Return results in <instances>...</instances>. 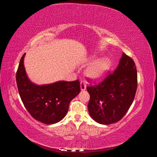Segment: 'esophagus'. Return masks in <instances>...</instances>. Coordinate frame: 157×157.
Segmentation results:
<instances>
[{
    "label": "esophagus",
    "instance_id": "34e87169",
    "mask_svg": "<svg viewBox=\"0 0 157 157\" xmlns=\"http://www.w3.org/2000/svg\"><path fill=\"white\" fill-rule=\"evenodd\" d=\"M86 84H85L84 81H81L80 82V90H82V91H84V90H86Z\"/></svg>",
    "mask_w": 157,
    "mask_h": 157
}]
</instances>
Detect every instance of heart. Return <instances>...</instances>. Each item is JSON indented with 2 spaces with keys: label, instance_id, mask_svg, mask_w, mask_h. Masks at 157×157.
Listing matches in <instances>:
<instances>
[{
  "label": "heart",
  "instance_id": "obj_1",
  "mask_svg": "<svg viewBox=\"0 0 157 157\" xmlns=\"http://www.w3.org/2000/svg\"><path fill=\"white\" fill-rule=\"evenodd\" d=\"M96 57L92 56L90 58V61H93ZM111 61L108 58H104L99 59L92 62L85 70L86 77L93 80H98L103 78L108 73L111 67Z\"/></svg>",
  "mask_w": 157,
  "mask_h": 157
}]
</instances>
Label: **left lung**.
<instances>
[{
	"label": "left lung",
	"mask_w": 157,
	"mask_h": 157,
	"mask_svg": "<svg viewBox=\"0 0 157 157\" xmlns=\"http://www.w3.org/2000/svg\"><path fill=\"white\" fill-rule=\"evenodd\" d=\"M137 86L134 61L122 53L118 67L98 85L88 86V112L99 124L108 125L122 119L134 101Z\"/></svg>",
	"instance_id": "obj_1"
}]
</instances>
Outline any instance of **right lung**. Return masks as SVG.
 <instances>
[{
  "label": "right lung",
  "instance_id": "right-lung-1",
  "mask_svg": "<svg viewBox=\"0 0 157 157\" xmlns=\"http://www.w3.org/2000/svg\"><path fill=\"white\" fill-rule=\"evenodd\" d=\"M23 55L16 73V82L21 101L27 111L36 121L46 124H55L66 116L69 103L80 92L78 80H59L37 85L28 77Z\"/></svg>",
  "mask_w": 157,
  "mask_h": 157
}]
</instances>
